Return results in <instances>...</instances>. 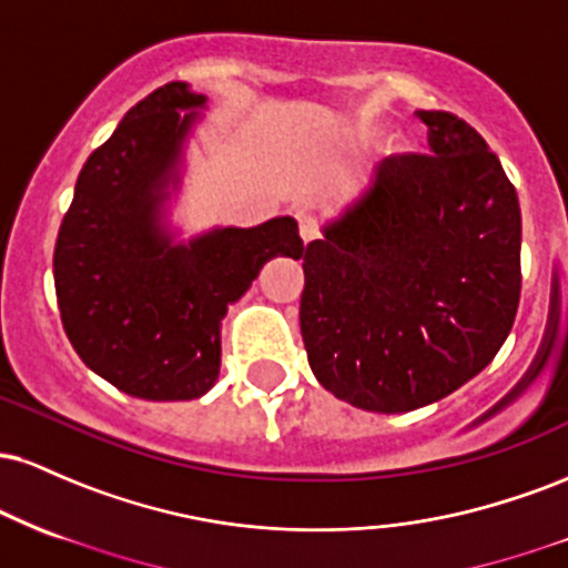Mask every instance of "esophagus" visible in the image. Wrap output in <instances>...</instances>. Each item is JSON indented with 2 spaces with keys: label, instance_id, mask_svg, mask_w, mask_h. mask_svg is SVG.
<instances>
[{
  "label": "esophagus",
  "instance_id": "1",
  "mask_svg": "<svg viewBox=\"0 0 568 568\" xmlns=\"http://www.w3.org/2000/svg\"><path fill=\"white\" fill-rule=\"evenodd\" d=\"M298 234H302L304 243H312V240H317V234H321V230H317L315 219L298 216Z\"/></svg>",
  "mask_w": 568,
  "mask_h": 568
}]
</instances>
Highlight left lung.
Instances as JSON below:
<instances>
[{"label":"left lung","instance_id":"1","mask_svg":"<svg viewBox=\"0 0 568 568\" xmlns=\"http://www.w3.org/2000/svg\"><path fill=\"white\" fill-rule=\"evenodd\" d=\"M429 152L374 181L304 247L312 374L349 406L403 414L494 361L520 298V205L497 154L452 112H416Z\"/></svg>","mask_w":568,"mask_h":568}]
</instances>
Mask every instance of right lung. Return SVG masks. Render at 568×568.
<instances>
[{"label": "right lung", "instance_id": "add662e5", "mask_svg": "<svg viewBox=\"0 0 568 568\" xmlns=\"http://www.w3.org/2000/svg\"><path fill=\"white\" fill-rule=\"evenodd\" d=\"M207 98L154 90L84 162L55 240L61 323L82 363L141 400H194L219 379L221 321L275 256L302 258L296 219L179 240L168 202Z\"/></svg>", "mask_w": 568, "mask_h": 568}]
</instances>
